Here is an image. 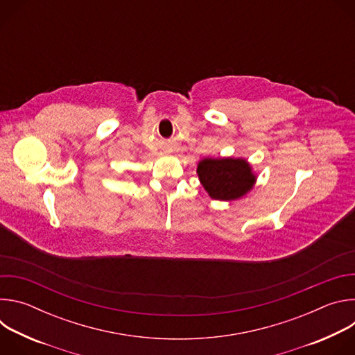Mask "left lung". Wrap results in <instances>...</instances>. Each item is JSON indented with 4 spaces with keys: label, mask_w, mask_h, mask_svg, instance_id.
I'll use <instances>...</instances> for the list:
<instances>
[{
    "label": "left lung",
    "mask_w": 355,
    "mask_h": 355,
    "mask_svg": "<svg viewBox=\"0 0 355 355\" xmlns=\"http://www.w3.org/2000/svg\"><path fill=\"white\" fill-rule=\"evenodd\" d=\"M196 173L211 198L220 200L243 196L256 181L250 166L241 159H205L198 164Z\"/></svg>",
    "instance_id": "8db88e82"
}]
</instances>
